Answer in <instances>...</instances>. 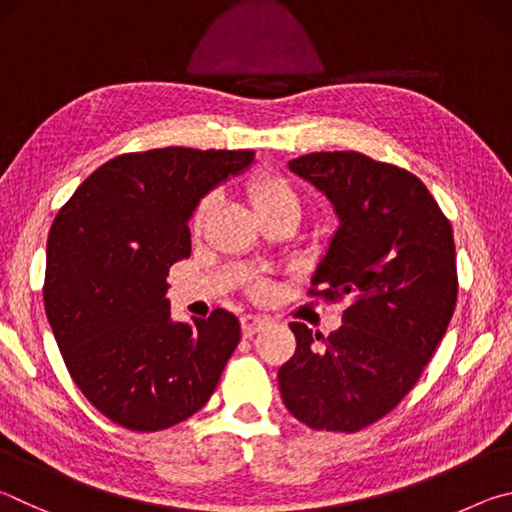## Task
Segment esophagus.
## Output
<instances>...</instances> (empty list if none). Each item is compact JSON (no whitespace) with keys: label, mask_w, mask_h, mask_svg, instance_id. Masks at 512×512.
Returning <instances> with one entry per match:
<instances>
[{"label":"esophagus","mask_w":512,"mask_h":512,"mask_svg":"<svg viewBox=\"0 0 512 512\" xmlns=\"http://www.w3.org/2000/svg\"><path fill=\"white\" fill-rule=\"evenodd\" d=\"M266 325H268V320L262 318V316L248 314V316L241 318V332H244V336H253V334L259 332V329H264Z\"/></svg>","instance_id":"esophagus-1"}]
</instances>
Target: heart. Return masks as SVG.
I'll use <instances>...</instances> for the list:
<instances>
[{
    "instance_id": "b5f03b06",
    "label": "heart",
    "mask_w": 512,
    "mask_h": 512,
    "mask_svg": "<svg viewBox=\"0 0 512 512\" xmlns=\"http://www.w3.org/2000/svg\"><path fill=\"white\" fill-rule=\"evenodd\" d=\"M244 194L248 198L250 207L257 214V219H264L268 214H280L287 212L298 216L300 214V194L298 189L293 187L291 180L287 176L277 171H255L244 180ZM212 207V198L205 196L198 201V205L194 207L192 219H189V228L196 235L201 232L203 223L210 214Z\"/></svg>"
}]
</instances>
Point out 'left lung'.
<instances>
[{
	"label": "left lung",
	"instance_id": "1",
	"mask_svg": "<svg viewBox=\"0 0 512 512\" xmlns=\"http://www.w3.org/2000/svg\"><path fill=\"white\" fill-rule=\"evenodd\" d=\"M289 169L341 221L309 296L350 305L327 339L289 325L296 354L277 372L282 402L311 429L354 433L404 400L443 341L458 293L452 225L418 176L363 153H309Z\"/></svg>",
	"mask_w": 512,
	"mask_h": 512
}]
</instances>
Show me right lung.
Instances as JSON below:
<instances>
[{
  "instance_id": "obj_1",
  "label": "right lung",
  "mask_w": 512,
  "mask_h": 512,
  "mask_svg": "<svg viewBox=\"0 0 512 512\" xmlns=\"http://www.w3.org/2000/svg\"><path fill=\"white\" fill-rule=\"evenodd\" d=\"M255 151L167 146L124 153L90 173L47 239L45 311L74 384L131 431H162L210 400L241 339L239 320L173 323L169 266L189 257L198 201Z\"/></svg>"
}]
</instances>
